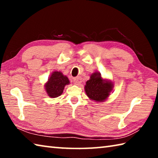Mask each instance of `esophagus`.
Wrapping results in <instances>:
<instances>
[{
    "instance_id": "1",
    "label": "esophagus",
    "mask_w": 158,
    "mask_h": 158,
    "mask_svg": "<svg viewBox=\"0 0 158 158\" xmlns=\"http://www.w3.org/2000/svg\"><path fill=\"white\" fill-rule=\"evenodd\" d=\"M73 81H74V84L75 85H79L81 83V77H75V78H74Z\"/></svg>"
}]
</instances>
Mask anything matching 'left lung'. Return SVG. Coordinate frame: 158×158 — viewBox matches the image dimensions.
<instances>
[{
  "label": "left lung",
  "instance_id": "1",
  "mask_svg": "<svg viewBox=\"0 0 158 158\" xmlns=\"http://www.w3.org/2000/svg\"><path fill=\"white\" fill-rule=\"evenodd\" d=\"M113 87L114 84L111 81L102 79L100 73H95L90 75L84 88L85 93L90 100L103 102L109 97Z\"/></svg>",
  "mask_w": 158,
  "mask_h": 158
}]
</instances>
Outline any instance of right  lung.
<instances>
[{"mask_svg": "<svg viewBox=\"0 0 158 158\" xmlns=\"http://www.w3.org/2000/svg\"><path fill=\"white\" fill-rule=\"evenodd\" d=\"M69 84L68 77L63 75L60 72L55 71L48 79L44 87L47 95L50 98H57L62 94L64 88L66 85Z\"/></svg>", "mask_w": 158, "mask_h": 158, "instance_id": "right-lung-1", "label": "right lung"}]
</instances>
